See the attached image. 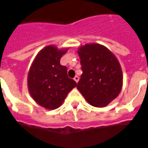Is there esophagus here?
Instances as JSON below:
<instances>
[{
  "mask_svg": "<svg viewBox=\"0 0 148 148\" xmlns=\"http://www.w3.org/2000/svg\"><path fill=\"white\" fill-rule=\"evenodd\" d=\"M74 80L76 81V83H77V82L79 81V77L75 76V77H74Z\"/></svg>",
  "mask_w": 148,
  "mask_h": 148,
  "instance_id": "34e87169",
  "label": "esophagus"
}]
</instances>
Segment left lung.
<instances>
[{
  "label": "left lung",
  "instance_id": "8db88e82",
  "mask_svg": "<svg viewBox=\"0 0 148 148\" xmlns=\"http://www.w3.org/2000/svg\"><path fill=\"white\" fill-rule=\"evenodd\" d=\"M82 73L77 89L91 105L102 108L121 91L123 74L118 60L108 49L98 43L78 50Z\"/></svg>",
  "mask_w": 148,
  "mask_h": 148
}]
</instances>
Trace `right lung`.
<instances>
[{
	"label": "right lung",
	"mask_w": 148,
	"mask_h": 148,
	"mask_svg": "<svg viewBox=\"0 0 148 148\" xmlns=\"http://www.w3.org/2000/svg\"><path fill=\"white\" fill-rule=\"evenodd\" d=\"M66 51L59 50L53 46L46 47L38 53L28 72L30 94L45 108H58L68 92L77 86L76 82L68 77L67 67L60 64Z\"/></svg>",
	"instance_id": "obj_1"
}]
</instances>
